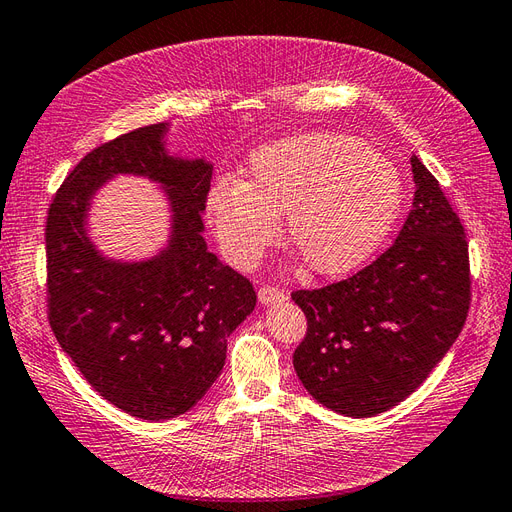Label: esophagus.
Here are the masks:
<instances>
[{
	"instance_id": "obj_1",
	"label": "esophagus",
	"mask_w": 512,
	"mask_h": 512,
	"mask_svg": "<svg viewBox=\"0 0 512 512\" xmlns=\"http://www.w3.org/2000/svg\"><path fill=\"white\" fill-rule=\"evenodd\" d=\"M286 290L284 288H277V286H271V284H265L258 288V301L262 305H273V303H282L286 301Z\"/></svg>"
}]
</instances>
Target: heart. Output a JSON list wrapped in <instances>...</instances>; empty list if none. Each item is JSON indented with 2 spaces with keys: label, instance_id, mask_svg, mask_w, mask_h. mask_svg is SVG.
Wrapping results in <instances>:
<instances>
[{
  "label": "heart",
  "instance_id": "obj_1",
  "mask_svg": "<svg viewBox=\"0 0 512 512\" xmlns=\"http://www.w3.org/2000/svg\"><path fill=\"white\" fill-rule=\"evenodd\" d=\"M404 183L361 138L312 132L260 147L239 183L215 185L209 220L224 254L252 267L286 213L288 241L309 271L344 275L376 254L397 220Z\"/></svg>",
  "mask_w": 512,
  "mask_h": 512
}]
</instances>
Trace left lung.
Here are the masks:
<instances>
[{
  "mask_svg": "<svg viewBox=\"0 0 512 512\" xmlns=\"http://www.w3.org/2000/svg\"><path fill=\"white\" fill-rule=\"evenodd\" d=\"M414 198L395 243L371 265L294 290L307 333L294 371L333 412L367 418L412 395L455 344L470 309V256L459 215L412 156Z\"/></svg>",
  "mask_w": 512,
  "mask_h": 512,
  "instance_id": "obj_1",
  "label": "left lung"
}]
</instances>
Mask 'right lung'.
I'll return each instance as SVG.
<instances>
[{
	"label": "right lung",
	"instance_id": "right-lung-1",
	"mask_svg": "<svg viewBox=\"0 0 512 512\" xmlns=\"http://www.w3.org/2000/svg\"><path fill=\"white\" fill-rule=\"evenodd\" d=\"M164 123L108 141L76 164L46 215V314L59 346L106 401L145 421L188 412L220 376L226 337L252 314V282L203 239L211 164L166 156ZM117 172L160 180L174 237L136 266L102 259L84 235L86 207Z\"/></svg>",
	"mask_w": 512,
	"mask_h": 512
}]
</instances>
